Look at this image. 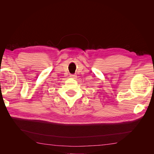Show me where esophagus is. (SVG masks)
Here are the masks:
<instances>
[{
  "mask_svg": "<svg viewBox=\"0 0 154 154\" xmlns=\"http://www.w3.org/2000/svg\"><path fill=\"white\" fill-rule=\"evenodd\" d=\"M70 77L73 79H75L76 78V75H75V74H71V75H70Z\"/></svg>",
  "mask_w": 154,
  "mask_h": 154,
  "instance_id": "34e87169",
  "label": "esophagus"
}]
</instances>
